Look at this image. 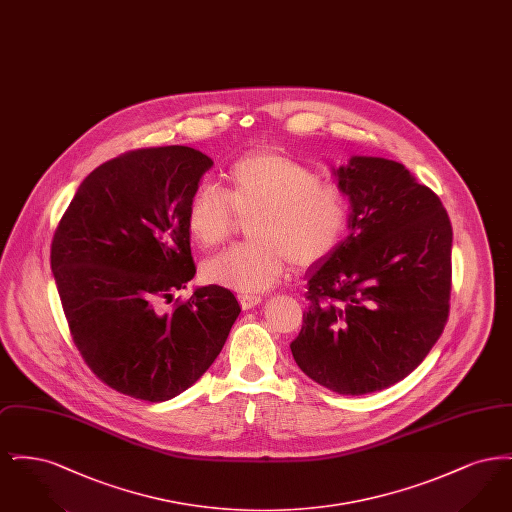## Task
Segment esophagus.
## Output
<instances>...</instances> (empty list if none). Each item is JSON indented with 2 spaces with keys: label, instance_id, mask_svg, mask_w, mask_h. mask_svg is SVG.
I'll list each match as a JSON object with an SVG mask.
<instances>
[{
  "label": "esophagus",
  "instance_id": "esophagus-1",
  "mask_svg": "<svg viewBox=\"0 0 512 512\" xmlns=\"http://www.w3.org/2000/svg\"><path fill=\"white\" fill-rule=\"evenodd\" d=\"M238 299H240L242 309H253L255 305H259V303L263 301V297H261V295H255V293H240Z\"/></svg>",
  "mask_w": 512,
  "mask_h": 512
}]
</instances>
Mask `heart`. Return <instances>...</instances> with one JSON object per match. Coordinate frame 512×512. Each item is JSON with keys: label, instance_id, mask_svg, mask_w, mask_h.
<instances>
[{"label": "heart", "instance_id": "heart-1", "mask_svg": "<svg viewBox=\"0 0 512 512\" xmlns=\"http://www.w3.org/2000/svg\"><path fill=\"white\" fill-rule=\"evenodd\" d=\"M353 217L351 197L309 165L278 151H255L224 176V190L201 186L188 201L186 226L195 244L211 249L251 219V240L203 265L209 282L236 292H263L288 267L307 268L340 247Z\"/></svg>", "mask_w": 512, "mask_h": 512}]
</instances>
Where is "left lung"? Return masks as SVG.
I'll use <instances>...</instances> for the list:
<instances>
[{"instance_id":"left-lung-1","label":"left lung","mask_w":512,"mask_h":512,"mask_svg":"<svg viewBox=\"0 0 512 512\" xmlns=\"http://www.w3.org/2000/svg\"><path fill=\"white\" fill-rule=\"evenodd\" d=\"M349 236L309 268L299 368L328 390L363 395L409 376L439 340L451 297L453 230L438 195L401 163L351 157Z\"/></svg>"}]
</instances>
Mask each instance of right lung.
Returning <instances> with one entry per match:
<instances>
[{
    "instance_id": "add662e5",
    "label": "right lung",
    "mask_w": 512,
    "mask_h": 512,
    "mask_svg": "<svg viewBox=\"0 0 512 512\" xmlns=\"http://www.w3.org/2000/svg\"><path fill=\"white\" fill-rule=\"evenodd\" d=\"M213 161L186 146L122 153L90 172L59 220L51 270L74 345L109 388L167 401L213 365L240 305L217 284L171 313L195 265L188 201Z\"/></svg>"
}]
</instances>
